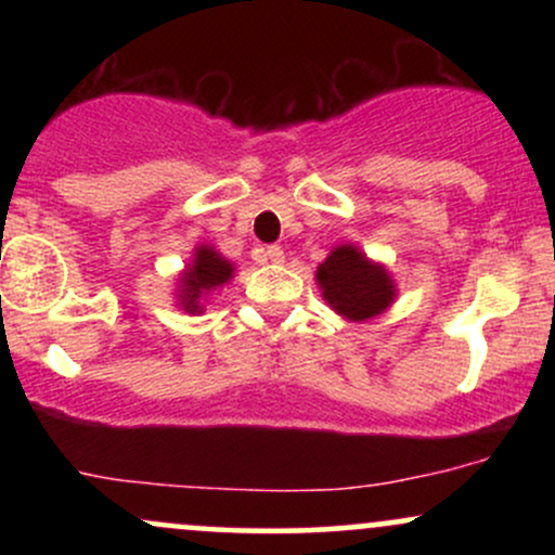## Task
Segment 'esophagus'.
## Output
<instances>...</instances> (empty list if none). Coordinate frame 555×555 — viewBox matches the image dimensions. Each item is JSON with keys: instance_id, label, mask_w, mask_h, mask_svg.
Listing matches in <instances>:
<instances>
[{"instance_id": "obj_1", "label": "esophagus", "mask_w": 555, "mask_h": 555, "mask_svg": "<svg viewBox=\"0 0 555 555\" xmlns=\"http://www.w3.org/2000/svg\"><path fill=\"white\" fill-rule=\"evenodd\" d=\"M263 256H266V260H271V263H282L284 260V250L279 245H269L263 250Z\"/></svg>"}]
</instances>
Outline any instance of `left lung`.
Wrapping results in <instances>:
<instances>
[{
  "label": "left lung",
  "instance_id": "obj_1",
  "mask_svg": "<svg viewBox=\"0 0 555 555\" xmlns=\"http://www.w3.org/2000/svg\"><path fill=\"white\" fill-rule=\"evenodd\" d=\"M318 284L336 313L347 315L349 321L378 315L393 299V284L384 266L371 263L352 245L336 247L318 266Z\"/></svg>",
  "mask_w": 555,
  "mask_h": 555
}]
</instances>
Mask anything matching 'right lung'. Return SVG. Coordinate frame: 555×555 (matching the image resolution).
<instances>
[{"mask_svg":"<svg viewBox=\"0 0 555 555\" xmlns=\"http://www.w3.org/2000/svg\"><path fill=\"white\" fill-rule=\"evenodd\" d=\"M232 263L219 256V253L211 250V247H197L193 266L190 271L182 276V305L184 310L195 313L201 310V297L206 292L216 289L232 276Z\"/></svg>","mask_w":555,"mask_h":555,"instance_id":"add662e5","label":"right lung"}]
</instances>
